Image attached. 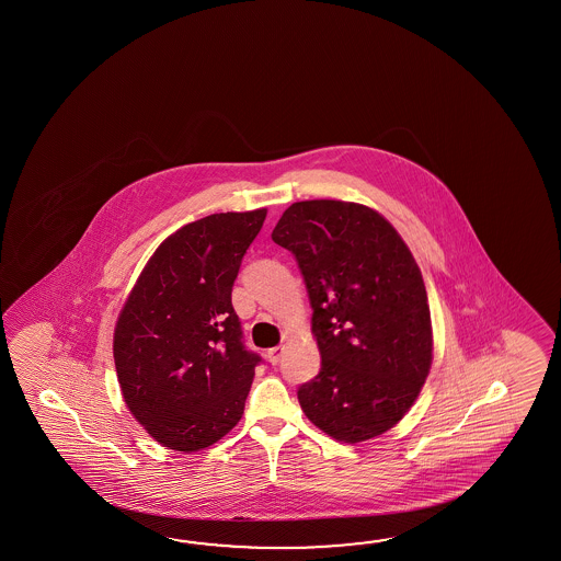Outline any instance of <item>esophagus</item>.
<instances>
[{
    "label": "esophagus",
    "mask_w": 561,
    "mask_h": 561,
    "mask_svg": "<svg viewBox=\"0 0 561 561\" xmlns=\"http://www.w3.org/2000/svg\"><path fill=\"white\" fill-rule=\"evenodd\" d=\"M280 357H283V346H273V348L266 351V358H268L271 365H276Z\"/></svg>",
    "instance_id": "34e87169"
}]
</instances>
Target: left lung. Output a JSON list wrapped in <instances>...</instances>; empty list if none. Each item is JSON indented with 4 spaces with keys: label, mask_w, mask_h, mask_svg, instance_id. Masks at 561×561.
<instances>
[{
    "label": "left lung",
    "mask_w": 561,
    "mask_h": 561,
    "mask_svg": "<svg viewBox=\"0 0 561 561\" xmlns=\"http://www.w3.org/2000/svg\"><path fill=\"white\" fill-rule=\"evenodd\" d=\"M273 240L305 278L321 351L319 375L298 387L305 415L345 443L391 430L415 403L433 358L413 254L379 213L343 201L288 206Z\"/></svg>",
    "instance_id": "left-lung-1"
}]
</instances>
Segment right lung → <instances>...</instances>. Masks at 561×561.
Segmentation results:
<instances>
[{
  "mask_svg": "<svg viewBox=\"0 0 561 561\" xmlns=\"http://www.w3.org/2000/svg\"><path fill=\"white\" fill-rule=\"evenodd\" d=\"M266 208L204 216L168 237L119 312L124 401L156 442L198 451L239 423L261 355L244 346L232 285Z\"/></svg>",
  "mask_w": 561,
  "mask_h": 561,
  "instance_id": "right-lung-1",
  "label": "right lung"
}]
</instances>
